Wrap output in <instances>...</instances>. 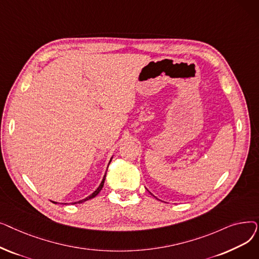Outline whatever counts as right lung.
I'll return each instance as SVG.
<instances>
[{"label": "right lung", "instance_id": "right-lung-1", "mask_svg": "<svg viewBox=\"0 0 259 259\" xmlns=\"http://www.w3.org/2000/svg\"><path fill=\"white\" fill-rule=\"evenodd\" d=\"M110 161H111V159H110ZM109 164H110V162H109ZM105 179H106V174L104 175V179H103V181H102V183H101V185L99 186V188L97 189V190H95V191L91 194V195H89L88 197H86L85 199H81V200H78V201H76V202H72L73 203V205H74V203H80V202H84V201H86V200H88V199H91V198H93V197H95V196H97L100 192H101V190L103 189V187H104V183H105ZM53 203H57V202H54V201H52Z\"/></svg>", "mask_w": 259, "mask_h": 259}]
</instances>
